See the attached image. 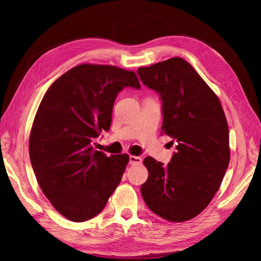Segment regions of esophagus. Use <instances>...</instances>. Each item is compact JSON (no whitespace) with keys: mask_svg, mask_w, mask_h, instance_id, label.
Returning a JSON list of instances; mask_svg holds the SVG:
<instances>
[{"mask_svg":"<svg viewBox=\"0 0 261 261\" xmlns=\"http://www.w3.org/2000/svg\"><path fill=\"white\" fill-rule=\"evenodd\" d=\"M141 161H143V159H141L140 156L130 155V158H129V162H130V165H140Z\"/></svg>","mask_w":261,"mask_h":261,"instance_id":"1","label":"esophagus"}]
</instances>
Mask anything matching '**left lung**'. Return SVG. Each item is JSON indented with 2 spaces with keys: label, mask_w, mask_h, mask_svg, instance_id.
Listing matches in <instances>:
<instances>
[{
  "label": "left lung",
  "mask_w": 261,
  "mask_h": 261,
  "mask_svg": "<svg viewBox=\"0 0 261 261\" xmlns=\"http://www.w3.org/2000/svg\"><path fill=\"white\" fill-rule=\"evenodd\" d=\"M162 101L161 131L173 138L170 162L147 156L148 178L141 185L153 213L183 222L204 211L222 182L230 160L229 130L220 100L192 65L180 57L137 70Z\"/></svg>",
  "instance_id": "8db88e82"
}]
</instances>
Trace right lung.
Segmentation results:
<instances>
[{
  "label": "right lung",
  "mask_w": 261,
  "mask_h": 261,
  "mask_svg": "<svg viewBox=\"0 0 261 261\" xmlns=\"http://www.w3.org/2000/svg\"><path fill=\"white\" fill-rule=\"evenodd\" d=\"M124 87L139 90L134 71L81 64L56 79L43 95L30 135V159L42 192L55 210L83 222L105 208L120 184L127 154L107 156L93 141L112 123Z\"/></svg>",
  "instance_id": "1"
}]
</instances>
